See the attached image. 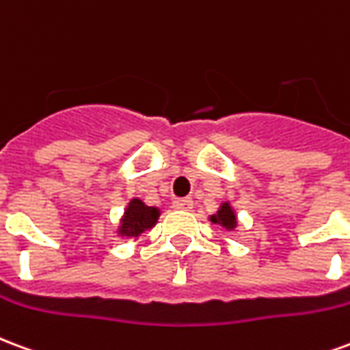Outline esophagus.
<instances>
[{
    "label": "esophagus",
    "instance_id": "1",
    "mask_svg": "<svg viewBox=\"0 0 350 350\" xmlns=\"http://www.w3.org/2000/svg\"><path fill=\"white\" fill-rule=\"evenodd\" d=\"M172 206H174L176 210H189L191 206H193V200L191 198H174Z\"/></svg>",
    "mask_w": 350,
    "mask_h": 350
}]
</instances>
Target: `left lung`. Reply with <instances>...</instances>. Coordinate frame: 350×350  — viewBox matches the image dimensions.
I'll use <instances>...</instances> for the list:
<instances>
[{"label":"left lung","mask_w":350,"mask_h":350,"mask_svg":"<svg viewBox=\"0 0 350 350\" xmlns=\"http://www.w3.org/2000/svg\"><path fill=\"white\" fill-rule=\"evenodd\" d=\"M210 223L212 225H217L223 230H227V232H232L238 228V215H236L234 206L230 204V200H225V202H221V206L217 208V212L212 213L210 217Z\"/></svg>","instance_id":"1"}]
</instances>
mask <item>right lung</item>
<instances>
[{"label": "right lung", "instance_id": "right-lung-1", "mask_svg": "<svg viewBox=\"0 0 350 350\" xmlns=\"http://www.w3.org/2000/svg\"><path fill=\"white\" fill-rule=\"evenodd\" d=\"M161 208L159 206H148L142 198H131L127 208L123 210V215L120 217L116 234L125 240L138 238L144 234L146 230H152L155 223L159 219Z\"/></svg>", "mask_w": 350, "mask_h": 350}]
</instances>
